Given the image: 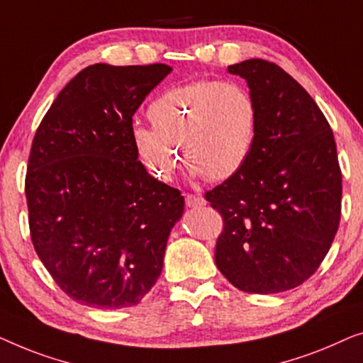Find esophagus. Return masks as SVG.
<instances>
[{
  "label": "esophagus",
  "mask_w": 363,
  "mask_h": 363,
  "mask_svg": "<svg viewBox=\"0 0 363 363\" xmlns=\"http://www.w3.org/2000/svg\"><path fill=\"white\" fill-rule=\"evenodd\" d=\"M186 206L187 207H192V208H197V207H202L206 206V199L202 196H196V194H186Z\"/></svg>",
  "instance_id": "esophagus-1"
}]
</instances>
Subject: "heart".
I'll use <instances>...</instances> for the list:
<instances>
[{
    "label": "heart",
    "mask_w": 363,
    "mask_h": 363,
    "mask_svg": "<svg viewBox=\"0 0 363 363\" xmlns=\"http://www.w3.org/2000/svg\"><path fill=\"white\" fill-rule=\"evenodd\" d=\"M146 116L151 128L135 126L133 145L162 181L181 166V146L192 174L225 181L243 169L257 140V104L237 82L202 79L172 86L151 101Z\"/></svg>",
    "instance_id": "obj_1"
}]
</instances>
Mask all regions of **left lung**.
<instances>
[{"instance_id":"1","label":"left lung","mask_w":363,"mask_h":363,"mask_svg":"<svg viewBox=\"0 0 363 363\" xmlns=\"http://www.w3.org/2000/svg\"><path fill=\"white\" fill-rule=\"evenodd\" d=\"M258 108L257 140L243 169L206 192L222 216L216 264L235 288L272 294L320 267L340 222L342 172L334 133L308 91L279 65H228Z\"/></svg>"}]
</instances>
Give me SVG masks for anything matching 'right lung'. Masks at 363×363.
<instances>
[{"label": "right lung", "mask_w": 363, "mask_h": 363, "mask_svg": "<svg viewBox=\"0 0 363 363\" xmlns=\"http://www.w3.org/2000/svg\"><path fill=\"white\" fill-rule=\"evenodd\" d=\"M171 70L89 65L35 131L26 172L30 240L59 288L85 306H136L162 272L184 197L147 174L131 135L135 111Z\"/></svg>", "instance_id": "add662e5"}]
</instances>
